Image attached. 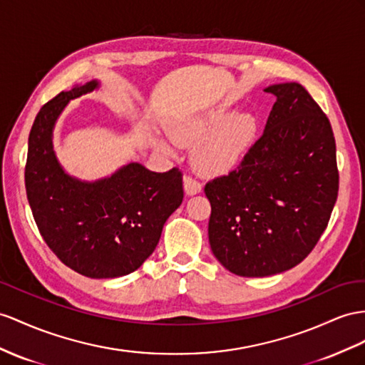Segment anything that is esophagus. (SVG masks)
<instances>
[{
	"mask_svg": "<svg viewBox=\"0 0 365 365\" xmlns=\"http://www.w3.org/2000/svg\"><path fill=\"white\" fill-rule=\"evenodd\" d=\"M183 188L186 195H195L202 191V185L197 180H194L192 177L186 175L183 179Z\"/></svg>",
	"mask_w": 365,
	"mask_h": 365,
	"instance_id": "34e87169",
	"label": "esophagus"
}]
</instances>
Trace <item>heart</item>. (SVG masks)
<instances>
[{
  "label": "heart",
  "instance_id": "heart-1",
  "mask_svg": "<svg viewBox=\"0 0 365 365\" xmlns=\"http://www.w3.org/2000/svg\"><path fill=\"white\" fill-rule=\"evenodd\" d=\"M257 120L250 112L230 114L225 106H216L177 121L173 138L177 143L194 146L192 165L203 177L227 175L244 162L257 137ZM157 148L171 153L163 138L155 140Z\"/></svg>",
  "mask_w": 365,
  "mask_h": 365
}]
</instances>
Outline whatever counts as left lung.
I'll return each instance as SVG.
<instances>
[{
    "instance_id": "obj_1",
    "label": "left lung",
    "mask_w": 365,
    "mask_h": 365,
    "mask_svg": "<svg viewBox=\"0 0 365 365\" xmlns=\"http://www.w3.org/2000/svg\"><path fill=\"white\" fill-rule=\"evenodd\" d=\"M276 96L264 134L237 170L205 186L212 255L244 277L284 273L319 240L338 197L336 143L329 118L299 83Z\"/></svg>"
}]
</instances>
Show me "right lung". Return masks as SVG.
<instances>
[{"instance_id":"1","label":"right lung","mask_w":365,"mask_h":365,"mask_svg":"<svg viewBox=\"0 0 365 365\" xmlns=\"http://www.w3.org/2000/svg\"><path fill=\"white\" fill-rule=\"evenodd\" d=\"M100 86L91 80L40 109L24 180L36 227L61 262L86 277L114 279L135 272L153 255L165 222L183 200V183L175 168L154 173L134 160L97 180L64 170L53 149L55 125L71 100Z\"/></svg>"}]
</instances>
